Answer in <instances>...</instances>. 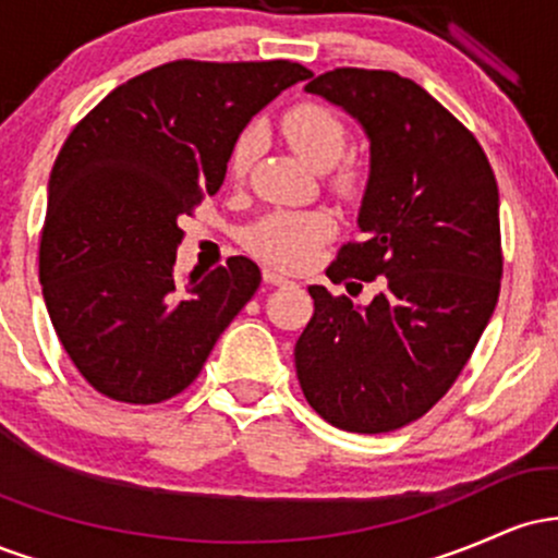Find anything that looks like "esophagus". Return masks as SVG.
Listing matches in <instances>:
<instances>
[{
    "label": "esophagus",
    "mask_w": 558,
    "mask_h": 558,
    "mask_svg": "<svg viewBox=\"0 0 558 558\" xmlns=\"http://www.w3.org/2000/svg\"><path fill=\"white\" fill-rule=\"evenodd\" d=\"M262 278H265V283H270V286H288V283H291V280H288L286 275L275 272V270H270V267H267V270L262 272Z\"/></svg>",
    "instance_id": "1"
}]
</instances>
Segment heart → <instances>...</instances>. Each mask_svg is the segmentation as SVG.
Masks as SVG:
<instances>
[{"mask_svg":"<svg viewBox=\"0 0 558 558\" xmlns=\"http://www.w3.org/2000/svg\"><path fill=\"white\" fill-rule=\"evenodd\" d=\"M280 133L312 168L328 170V183L338 196L360 198L367 189V172L362 165L343 159L349 146V128L330 107L317 101H301L280 118ZM259 149V133L246 125L233 138L228 170L243 178L252 170ZM336 233V220L323 209H275L246 228L243 243L254 257L280 270H299L315 257V252Z\"/></svg>","mask_w":558,"mask_h":558,"instance_id":"1","label":"heart"}]
</instances>
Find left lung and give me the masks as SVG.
<instances>
[{"label":"left lung","instance_id":"1","mask_svg":"<svg viewBox=\"0 0 558 558\" xmlns=\"http://www.w3.org/2000/svg\"><path fill=\"white\" fill-rule=\"evenodd\" d=\"M306 92L354 114L369 136L364 239L338 248L328 278L377 283L380 293L356 306L310 286L315 315L293 351L296 375L330 425L399 430L444 399L496 310V175L477 138L399 73L336 68Z\"/></svg>","mask_w":558,"mask_h":558}]
</instances>
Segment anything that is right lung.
Instances as JSON below:
<instances>
[{
  "mask_svg": "<svg viewBox=\"0 0 558 558\" xmlns=\"http://www.w3.org/2000/svg\"><path fill=\"white\" fill-rule=\"evenodd\" d=\"M310 75L293 60L165 62L107 94L62 144L38 280L57 338L101 396H178L257 293L246 257L178 286V220L217 194L248 120Z\"/></svg>",
  "mask_w": 558,
  "mask_h": 558,
  "instance_id": "obj_1",
  "label": "right lung"
}]
</instances>
